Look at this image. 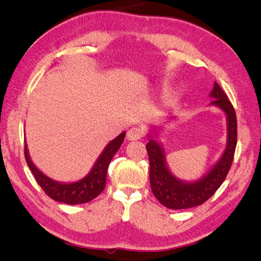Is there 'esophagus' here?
Listing matches in <instances>:
<instances>
[{
  "label": "esophagus",
  "mask_w": 261,
  "mask_h": 261,
  "mask_svg": "<svg viewBox=\"0 0 261 261\" xmlns=\"http://www.w3.org/2000/svg\"><path fill=\"white\" fill-rule=\"evenodd\" d=\"M144 132L143 129H140L138 126H134L131 127L130 130H127L126 132V139L127 140H138L143 137Z\"/></svg>",
  "instance_id": "esophagus-1"
}]
</instances>
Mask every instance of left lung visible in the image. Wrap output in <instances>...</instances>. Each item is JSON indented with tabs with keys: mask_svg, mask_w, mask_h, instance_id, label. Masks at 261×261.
<instances>
[{
	"mask_svg": "<svg viewBox=\"0 0 261 261\" xmlns=\"http://www.w3.org/2000/svg\"><path fill=\"white\" fill-rule=\"evenodd\" d=\"M210 96L214 99L210 106H215L226 114L227 145L215 165L199 179L189 182L176 177L168 167L165 149L158 140L156 126H152V130H149L147 135L149 140L146 144V149L149 159V182L152 192L163 206L170 210L191 208L204 204L223 183L231 167L237 144L235 109L216 82Z\"/></svg>",
	"mask_w": 261,
	"mask_h": 261,
	"instance_id": "1",
	"label": "left lung"
}]
</instances>
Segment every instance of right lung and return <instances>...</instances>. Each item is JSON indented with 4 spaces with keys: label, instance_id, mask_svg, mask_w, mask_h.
Listing matches in <instances>:
<instances>
[{
    "label": "right lung",
    "instance_id": "obj_1",
    "mask_svg": "<svg viewBox=\"0 0 261 261\" xmlns=\"http://www.w3.org/2000/svg\"><path fill=\"white\" fill-rule=\"evenodd\" d=\"M125 131L118 135L116 138L109 141L107 146L103 148L102 153L96 159L93 167L85 177L76 180V182H59L46 174H43L39 168L31 160L29 154L28 144L25 141V159L28 166L32 171L38 184L45 191L47 196L51 199L68 205H78L88 202L103 191L106 187V177H107V170L110 161L116 152L120 149L121 145L124 140Z\"/></svg>",
    "mask_w": 261,
    "mask_h": 261
}]
</instances>
